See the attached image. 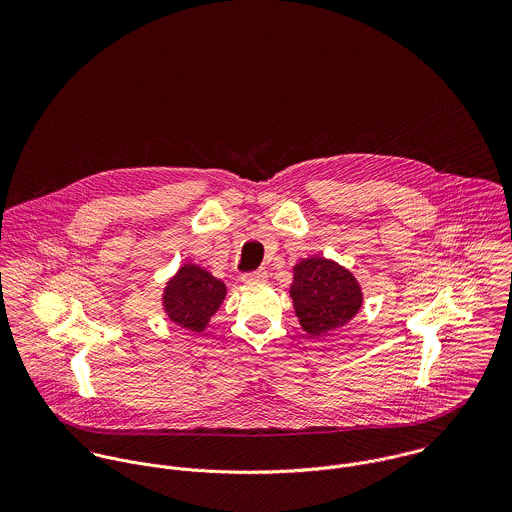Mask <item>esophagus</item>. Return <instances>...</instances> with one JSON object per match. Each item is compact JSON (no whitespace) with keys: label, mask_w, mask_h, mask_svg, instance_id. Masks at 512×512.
<instances>
[{"label":"esophagus","mask_w":512,"mask_h":512,"mask_svg":"<svg viewBox=\"0 0 512 512\" xmlns=\"http://www.w3.org/2000/svg\"><path fill=\"white\" fill-rule=\"evenodd\" d=\"M266 280H268V272L266 270H256V272H250V274L242 276L244 284H262Z\"/></svg>","instance_id":"esophagus-1"}]
</instances>
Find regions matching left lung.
Listing matches in <instances>:
<instances>
[{
  "instance_id": "1",
  "label": "left lung",
  "mask_w": 512,
  "mask_h": 512,
  "mask_svg": "<svg viewBox=\"0 0 512 512\" xmlns=\"http://www.w3.org/2000/svg\"><path fill=\"white\" fill-rule=\"evenodd\" d=\"M290 295L299 325L311 337L339 331L363 307L357 278L345 266L323 256L303 258L293 266Z\"/></svg>"
}]
</instances>
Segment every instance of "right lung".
<instances>
[{"label":"right lung","mask_w":512,"mask_h":512,"mask_svg":"<svg viewBox=\"0 0 512 512\" xmlns=\"http://www.w3.org/2000/svg\"><path fill=\"white\" fill-rule=\"evenodd\" d=\"M226 297L224 282L197 264H183L165 284L161 303L163 311L175 325L203 333L211 317L219 311Z\"/></svg>","instance_id":"add662e5"}]
</instances>
